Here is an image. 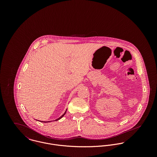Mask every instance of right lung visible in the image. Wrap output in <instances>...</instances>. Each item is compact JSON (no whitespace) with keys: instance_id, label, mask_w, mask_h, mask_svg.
Masks as SVG:
<instances>
[{"instance_id":"right-lung-1","label":"right lung","mask_w":157,"mask_h":157,"mask_svg":"<svg viewBox=\"0 0 157 157\" xmlns=\"http://www.w3.org/2000/svg\"><path fill=\"white\" fill-rule=\"evenodd\" d=\"M67 111H65V113H63V115H62L60 117H59V118H57V120H56V121H57V120H60V118H62V117H63V116L65 115V113H66V112H67ZM41 121V122H44V123H47V121Z\"/></svg>"}]
</instances>
